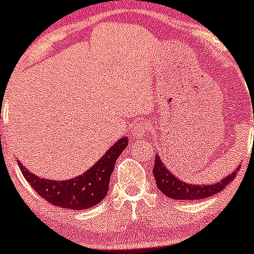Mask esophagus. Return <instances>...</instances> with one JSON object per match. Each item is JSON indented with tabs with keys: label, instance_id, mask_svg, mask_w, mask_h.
<instances>
[{
	"label": "esophagus",
	"instance_id": "obj_1",
	"mask_svg": "<svg viewBox=\"0 0 254 254\" xmlns=\"http://www.w3.org/2000/svg\"><path fill=\"white\" fill-rule=\"evenodd\" d=\"M149 132V125L145 122H140V124L135 125L132 129V135L134 138H143L146 133Z\"/></svg>",
	"mask_w": 254,
	"mask_h": 254
}]
</instances>
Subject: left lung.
I'll return each instance as SVG.
<instances>
[{"instance_id": "1", "label": "left lung", "mask_w": 254, "mask_h": 254, "mask_svg": "<svg viewBox=\"0 0 254 254\" xmlns=\"http://www.w3.org/2000/svg\"><path fill=\"white\" fill-rule=\"evenodd\" d=\"M241 165L236 167L232 174L225 176L221 181H218L214 185H192L188 182L179 180V177L175 176L171 171L166 167L163 159L159 154L155 156V163H154V179L156 181V186L159 190L169 197L170 199L175 200H195L203 199V198L210 197V195L220 193L221 190L226 187L232 180L236 176L237 171L240 170Z\"/></svg>"}]
</instances>
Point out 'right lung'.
I'll list each match as a JSON object with an SVG mask.
<instances>
[{
    "mask_svg": "<svg viewBox=\"0 0 254 254\" xmlns=\"http://www.w3.org/2000/svg\"><path fill=\"white\" fill-rule=\"evenodd\" d=\"M127 145L128 138L122 137L87 171L64 181L36 176L19 160L18 165L31 187L49 203L72 210H87L106 197L115 163Z\"/></svg>",
    "mask_w": 254,
    "mask_h": 254,
    "instance_id": "add662e5",
    "label": "right lung"
}]
</instances>
